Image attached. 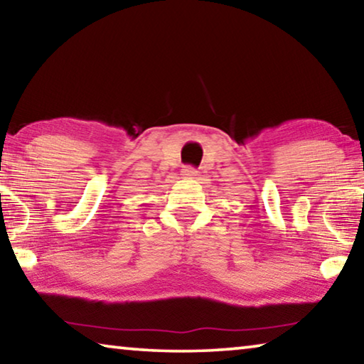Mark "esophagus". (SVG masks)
Masks as SVG:
<instances>
[{"label":"esophagus","instance_id":"1","mask_svg":"<svg viewBox=\"0 0 364 364\" xmlns=\"http://www.w3.org/2000/svg\"><path fill=\"white\" fill-rule=\"evenodd\" d=\"M181 175L184 178H196L197 176V171L193 167H184L183 171H181Z\"/></svg>","mask_w":364,"mask_h":364}]
</instances>
